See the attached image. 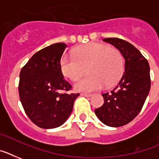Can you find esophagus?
I'll use <instances>...</instances> for the list:
<instances>
[{"mask_svg":"<svg viewBox=\"0 0 159 159\" xmlns=\"http://www.w3.org/2000/svg\"><path fill=\"white\" fill-rule=\"evenodd\" d=\"M81 95L82 96H85V97H91V94H87V93H81Z\"/></svg>","mask_w":159,"mask_h":159,"instance_id":"esophagus-1","label":"esophagus"}]
</instances>
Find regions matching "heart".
<instances>
[{
  "mask_svg": "<svg viewBox=\"0 0 159 159\" xmlns=\"http://www.w3.org/2000/svg\"><path fill=\"white\" fill-rule=\"evenodd\" d=\"M74 56L63 55L59 66L62 74L71 81H76L86 73L88 76L74 84L78 92H91L113 86L124 71L122 54L117 49L108 45L90 43L77 47Z\"/></svg>",
  "mask_w": 159,
  "mask_h": 159,
  "instance_id": "obj_1",
  "label": "heart"
}]
</instances>
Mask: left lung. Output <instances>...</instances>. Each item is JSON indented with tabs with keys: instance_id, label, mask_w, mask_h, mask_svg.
<instances>
[{
	"instance_id": "left-lung-1",
	"label": "left lung",
	"mask_w": 159,
	"mask_h": 159,
	"mask_svg": "<svg viewBox=\"0 0 159 159\" xmlns=\"http://www.w3.org/2000/svg\"><path fill=\"white\" fill-rule=\"evenodd\" d=\"M125 59V69L111 93L102 94L104 103L95 109V115L104 125L124 126L139 114L150 90L149 64L133 45L119 38H104Z\"/></svg>"
}]
</instances>
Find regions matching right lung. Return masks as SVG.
<instances>
[{"label":"right lung","instance_id":"add662e5","mask_svg":"<svg viewBox=\"0 0 159 159\" xmlns=\"http://www.w3.org/2000/svg\"><path fill=\"white\" fill-rule=\"evenodd\" d=\"M64 43H55L39 50L19 74L20 101L30 120L44 129L59 127L66 122L79 94L64 91L71 85L64 78L59 66Z\"/></svg>","mask_w":159,"mask_h":159}]
</instances>
